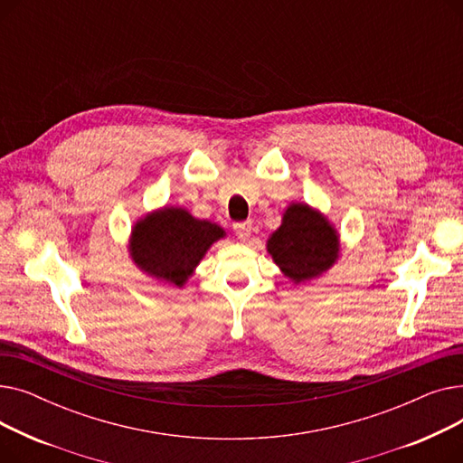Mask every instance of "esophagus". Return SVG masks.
Listing matches in <instances>:
<instances>
[{"label":"esophagus","instance_id":"34e87169","mask_svg":"<svg viewBox=\"0 0 463 463\" xmlns=\"http://www.w3.org/2000/svg\"><path fill=\"white\" fill-rule=\"evenodd\" d=\"M232 227H234V231H236L238 238H241V240H248V238L251 236V231H253V223H251V222H241V223H234Z\"/></svg>","mask_w":463,"mask_h":463}]
</instances>
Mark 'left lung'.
<instances>
[{
	"label": "left lung",
	"mask_w": 463,
	"mask_h": 463,
	"mask_svg": "<svg viewBox=\"0 0 463 463\" xmlns=\"http://www.w3.org/2000/svg\"><path fill=\"white\" fill-rule=\"evenodd\" d=\"M266 250L297 285L319 278L339 257V236L328 219L304 203L290 204Z\"/></svg>",
	"instance_id": "8db88e82"
}]
</instances>
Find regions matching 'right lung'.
<instances>
[{
    "mask_svg": "<svg viewBox=\"0 0 463 463\" xmlns=\"http://www.w3.org/2000/svg\"><path fill=\"white\" fill-rule=\"evenodd\" d=\"M223 236L219 225L193 217L184 208L165 206L135 223L129 253L142 272L182 287L213 241Z\"/></svg>",
    "mask_w": 463,
    "mask_h": 463,
    "instance_id": "right-lung-1",
    "label": "right lung"
}]
</instances>
